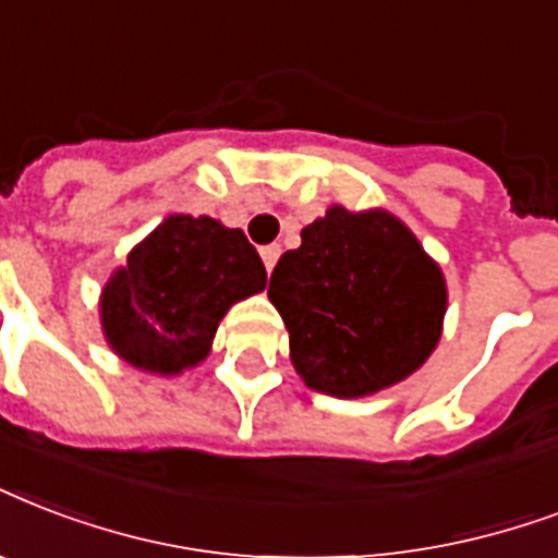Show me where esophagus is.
<instances>
[{
    "instance_id": "esophagus-1",
    "label": "esophagus",
    "mask_w": 558,
    "mask_h": 558,
    "mask_svg": "<svg viewBox=\"0 0 558 558\" xmlns=\"http://www.w3.org/2000/svg\"><path fill=\"white\" fill-rule=\"evenodd\" d=\"M260 257L266 263V271H271L280 257V245H266V248H260Z\"/></svg>"
}]
</instances>
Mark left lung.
Wrapping results in <instances>:
<instances>
[{"label":"left lung","mask_w":558,"mask_h":558,"mask_svg":"<svg viewBox=\"0 0 558 558\" xmlns=\"http://www.w3.org/2000/svg\"><path fill=\"white\" fill-rule=\"evenodd\" d=\"M301 380L333 398H368L430 360L448 313L441 266L383 207L330 204L269 280Z\"/></svg>","instance_id":"1"}]
</instances>
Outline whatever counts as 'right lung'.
I'll list each match as a JSON object with an SVG mask.
<instances>
[{"mask_svg": "<svg viewBox=\"0 0 558 558\" xmlns=\"http://www.w3.org/2000/svg\"><path fill=\"white\" fill-rule=\"evenodd\" d=\"M263 289L266 266L240 228L172 213L101 287V333L128 365L175 377L207 360L225 313Z\"/></svg>", "mask_w": 558, "mask_h": 558, "instance_id": "obj_1", "label": "right lung"}]
</instances>
